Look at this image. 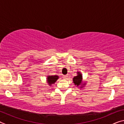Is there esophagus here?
I'll list each match as a JSON object with an SVG mask.
<instances>
[{
    "mask_svg": "<svg viewBox=\"0 0 124 124\" xmlns=\"http://www.w3.org/2000/svg\"><path fill=\"white\" fill-rule=\"evenodd\" d=\"M68 77V75H63V78L64 79H67Z\"/></svg>",
    "mask_w": 124,
    "mask_h": 124,
    "instance_id": "esophagus-1",
    "label": "esophagus"
}]
</instances>
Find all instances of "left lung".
<instances>
[{
    "label": "left lung",
    "instance_id": "obj_1",
    "mask_svg": "<svg viewBox=\"0 0 124 124\" xmlns=\"http://www.w3.org/2000/svg\"><path fill=\"white\" fill-rule=\"evenodd\" d=\"M73 82L74 85L78 87H80V89L85 86L86 85L85 83H83V75L80 72H77V75L73 78Z\"/></svg>",
    "mask_w": 124,
    "mask_h": 124
}]
</instances>
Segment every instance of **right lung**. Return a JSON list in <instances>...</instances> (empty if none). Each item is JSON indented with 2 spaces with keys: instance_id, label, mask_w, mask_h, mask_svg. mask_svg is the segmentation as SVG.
Returning <instances> with one entry per match:
<instances>
[{
  "instance_id": "right-lung-1",
  "label": "right lung",
  "mask_w": 124,
  "mask_h": 124,
  "mask_svg": "<svg viewBox=\"0 0 124 124\" xmlns=\"http://www.w3.org/2000/svg\"><path fill=\"white\" fill-rule=\"evenodd\" d=\"M58 79H59V76L58 75H47L46 78V82L50 86H51L52 84H54L56 83Z\"/></svg>"
}]
</instances>
